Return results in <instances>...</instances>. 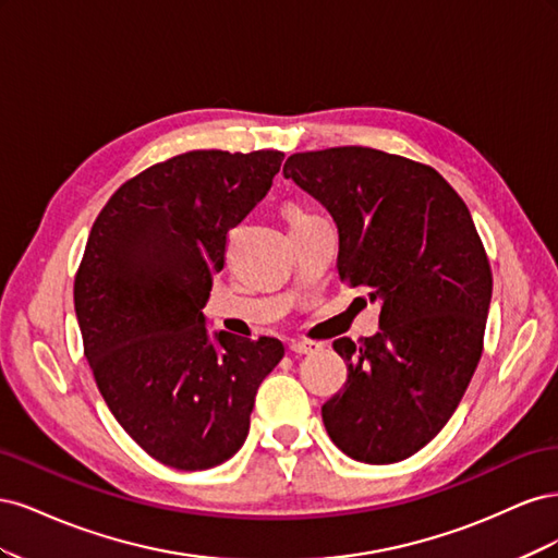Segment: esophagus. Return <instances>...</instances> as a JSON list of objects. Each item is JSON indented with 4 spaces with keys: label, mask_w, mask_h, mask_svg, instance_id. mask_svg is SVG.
Masks as SVG:
<instances>
[{
    "label": "esophagus",
    "mask_w": 558,
    "mask_h": 558,
    "mask_svg": "<svg viewBox=\"0 0 558 558\" xmlns=\"http://www.w3.org/2000/svg\"><path fill=\"white\" fill-rule=\"evenodd\" d=\"M289 349H291L293 353H298V356H307V353L318 351V344H316V342H291Z\"/></svg>",
    "instance_id": "esophagus-1"
}]
</instances>
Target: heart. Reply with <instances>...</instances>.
Masks as SVG:
<instances>
[{"label":"heart","mask_w":558,"mask_h":558,"mask_svg":"<svg viewBox=\"0 0 558 558\" xmlns=\"http://www.w3.org/2000/svg\"><path fill=\"white\" fill-rule=\"evenodd\" d=\"M291 218H293V221H300V218H305V214H300V211H291Z\"/></svg>","instance_id":"1"}]
</instances>
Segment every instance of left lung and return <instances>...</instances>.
Returning <instances> with one entry per match:
<instances>
[{
  "label": "left lung",
  "mask_w": 558,
  "mask_h": 558,
  "mask_svg": "<svg viewBox=\"0 0 558 558\" xmlns=\"http://www.w3.org/2000/svg\"><path fill=\"white\" fill-rule=\"evenodd\" d=\"M283 177L328 209L337 272L379 302V332L332 349L347 384L324 408L353 461L410 459L445 428L482 356L492 267L465 202L433 167L367 146L295 154Z\"/></svg>",
  "instance_id": "1"
}]
</instances>
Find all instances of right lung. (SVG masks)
Listing matches in <instances>:
<instances>
[{
  "mask_svg": "<svg viewBox=\"0 0 558 558\" xmlns=\"http://www.w3.org/2000/svg\"><path fill=\"white\" fill-rule=\"evenodd\" d=\"M279 150H191L148 167L99 211L74 281L99 393L156 461L207 470L240 451L275 337L209 335L211 277L226 234L272 189Z\"/></svg>",
  "mask_w": 558,
  "mask_h": 558,
  "instance_id": "add662e5",
  "label": "right lung"
}]
</instances>
